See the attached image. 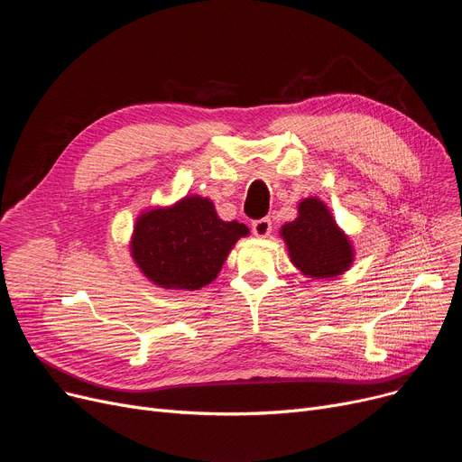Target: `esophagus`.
Returning <instances> with one entry per match:
<instances>
[{
    "label": "esophagus",
    "mask_w": 462,
    "mask_h": 462,
    "mask_svg": "<svg viewBox=\"0 0 462 462\" xmlns=\"http://www.w3.org/2000/svg\"><path fill=\"white\" fill-rule=\"evenodd\" d=\"M253 232L258 237H268L272 234V221H270V218L263 217V218H258V221H254L253 223Z\"/></svg>",
    "instance_id": "esophagus-1"
}]
</instances>
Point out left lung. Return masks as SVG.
<instances>
[{
    "label": "left lung",
    "instance_id": "left-lung-1",
    "mask_svg": "<svg viewBox=\"0 0 462 462\" xmlns=\"http://www.w3.org/2000/svg\"><path fill=\"white\" fill-rule=\"evenodd\" d=\"M288 256L309 279H333L354 262L350 237L338 228L329 208L317 197L303 199L298 217L281 228Z\"/></svg>",
    "mask_w": 462,
    "mask_h": 462
}]
</instances>
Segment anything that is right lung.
<instances>
[{"instance_id":"obj_1","label":"right lung","mask_w":462,"mask_h":462,"mask_svg":"<svg viewBox=\"0 0 462 462\" xmlns=\"http://www.w3.org/2000/svg\"><path fill=\"white\" fill-rule=\"evenodd\" d=\"M249 228L218 218L209 199L189 194L172 206L145 209L131 236L138 270L166 290H200L217 279L228 253Z\"/></svg>"}]
</instances>
